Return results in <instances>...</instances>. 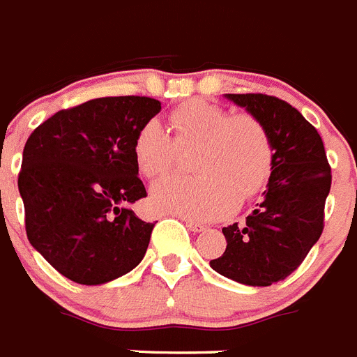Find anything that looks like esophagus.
I'll list each match as a JSON object with an SVG mask.
<instances>
[{"label": "esophagus", "instance_id": "1", "mask_svg": "<svg viewBox=\"0 0 357 357\" xmlns=\"http://www.w3.org/2000/svg\"><path fill=\"white\" fill-rule=\"evenodd\" d=\"M187 228L190 231H194V234H199V231L206 230V226L199 225V222H194V221H187Z\"/></svg>", "mask_w": 357, "mask_h": 357}]
</instances>
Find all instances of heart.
I'll return each mask as SVG.
<instances>
[{
    "label": "heart",
    "mask_w": 357,
    "mask_h": 357,
    "mask_svg": "<svg viewBox=\"0 0 357 357\" xmlns=\"http://www.w3.org/2000/svg\"><path fill=\"white\" fill-rule=\"evenodd\" d=\"M172 136L151 120L135 138V161L142 174L156 178L196 147L192 170L197 176H165L151 188L158 210L185 219L210 221L262 190L273 167V145L266 127L252 114L230 116L221 105L190 100L169 116Z\"/></svg>",
    "instance_id": "obj_1"
}]
</instances>
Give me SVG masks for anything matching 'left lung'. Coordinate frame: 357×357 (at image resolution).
Masks as SVG:
<instances>
[{"label":"left lung","mask_w":357,"mask_h":357,"mask_svg":"<svg viewBox=\"0 0 357 357\" xmlns=\"http://www.w3.org/2000/svg\"><path fill=\"white\" fill-rule=\"evenodd\" d=\"M225 97L266 127L273 167L246 222L222 228L228 244L210 268L244 286L266 287L289 277L318 243L331 167L318 131L293 105L262 93Z\"/></svg>","instance_id":"1"}]
</instances>
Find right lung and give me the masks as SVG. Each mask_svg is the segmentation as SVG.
<instances>
[{
	"mask_svg": "<svg viewBox=\"0 0 357 357\" xmlns=\"http://www.w3.org/2000/svg\"><path fill=\"white\" fill-rule=\"evenodd\" d=\"M160 111L149 97L95 98L50 116L24 144L26 237L70 280L100 286L144 259L154 222L129 208L147 197L132 147Z\"/></svg>",
	"mask_w": 357,
	"mask_h": 357,
	"instance_id": "right-lung-1",
	"label": "right lung"
}]
</instances>
